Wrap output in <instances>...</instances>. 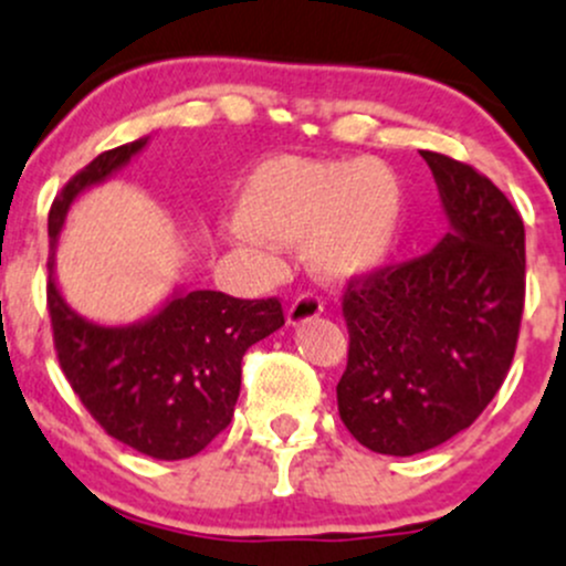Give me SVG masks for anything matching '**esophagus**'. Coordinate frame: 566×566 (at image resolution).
<instances>
[{
  "mask_svg": "<svg viewBox=\"0 0 566 566\" xmlns=\"http://www.w3.org/2000/svg\"><path fill=\"white\" fill-rule=\"evenodd\" d=\"M323 301L317 298V295L306 293V295H298L293 303H290L287 308V325H303V323H312V319H317L319 314H323Z\"/></svg>",
  "mask_w": 566,
  "mask_h": 566,
  "instance_id": "esophagus-1",
  "label": "esophagus"
}]
</instances>
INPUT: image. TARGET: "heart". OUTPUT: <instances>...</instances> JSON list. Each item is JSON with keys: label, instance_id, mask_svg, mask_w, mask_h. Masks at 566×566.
<instances>
[{"label": "heart", "instance_id": "b5f03b06", "mask_svg": "<svg viewBox=\"0 0 566 566\" xmlns=\"http://www.w3.org/2000/svg\"><path fill=\"white\" fill-rule=\"evenodd\" d=\"M235 211L228 235L238 247L306 241L317 273L349 282L379 271L396 252L403 198L396 174L379 159L336 163L282 154L247 176Z\"/></svg>", "mask_w": 566, "mask_h": 566}]
</instances>
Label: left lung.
<instances>
[{"label":"left lung","instance_id":"left-lung-1","mask_svg":"<svg viewBox=\"0 0 566 566\" xmlns=\"http://www.w3.org/2000/svg\"><path fill=\"white\" fill-rule=\"evenodd\" d=\"M448 233L418 260L349 282L338 415L363 448L418 455L480 418L502 388L526 295L523 219L493 181L420 151Z\"/></svg>","mask_w":566,"mask_h":566}]
</instances>
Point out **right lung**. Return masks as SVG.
<instances>
[{"mask_svg": "<svg viewBox=\"0 0 566 566\" xmlns=\"http://www.w3.org/2000/svg\"><path fill=\"white\" fill-rule=\"evenodd\" d=\"M146 138L94 157L48 213V308L64 377L113 439L159 461H181L230 426L241 360L284 325L282 303L241 301L217 290L176 287L157 312L129 325H99L64 301L56 247L70 206L146 148Z\"/></svg>", "mask_w": 566, "mask_h": 566, "instance_id": "obj_1", "label": "right lung"}]
</instances>
